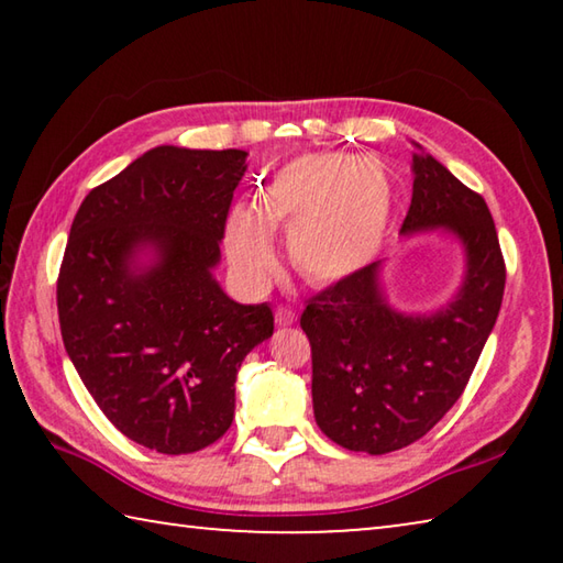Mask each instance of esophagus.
<instances>
[{
  "instance_id": "34e87169",
  "label": "esophagus",
  "mask_w": 563,
  "mask_h": 563,
  "mask_svg": "<svg viewBox=\"0 0 563 563\" xmlns=\"http://www.w3.org/2000/svg\"><path fill=\"white\" fill-rule=\"evenodd\" d=\"M295 320H298V316H295V310L288 308V305H278L275 308V322H278V328H288Z\"/></svg>"
}]
</instances>
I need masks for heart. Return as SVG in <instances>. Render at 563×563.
<instances>
[{"label": "heart", "mask_w": 563, "mask_h": 563, "mask_svg": "<svg viewBox=\"0 0 563 563\" xmlns=\"http://www.w3.org/2000/svg\"><path fill=\"white\" fill-rule=\"evenodd\" d=\"M395 211L387 170L352 154H308L265 180L255 213L235 208L225 245L235 273L265 283L275 268L268 231H288V253L308 283H335L375 258Z\"/></svg>", "instance_id": "heart-1"}]
</instances>
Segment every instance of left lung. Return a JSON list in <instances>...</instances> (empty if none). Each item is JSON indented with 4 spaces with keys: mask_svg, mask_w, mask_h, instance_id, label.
I'll return each instance as SVG.
<instances>
[{
    "mask_svg": "<svg viewBox=\"0 0 563 563\" xmlns=\"http://www.w3.org/2000/svg\"><path fill=\"white\" fill-rule=\"evenodd\" d=\"M412 203L402 235L446 228L464 243L466 273L456 298L432 316H402L369 263L302 310L312 350V409L332 442L387 454L432 430L462 397L497 322L507 265L484 198L440 161L412 156Z\"/></svg>",
    "mask_w": 563,
    "mask_h": 563,
    "instance_id": "obj_1",
    "label": "left lung"
}]
</instances>
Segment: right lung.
<instances>
[{"instance_id": "1", "label": "right lung", "mask_w": 563, "mask_h": 563, "mask_svg": "<svg viewBox=\"0 0 563 563\" xmlns=\"http://www.w3.org/2000/svg\"><path fill=\"white\" fill-rule=\"evenodd\" d=\"M245 151H146L89 190L56 280L64 347L109 422L161 454L228 432L243 357L273 335L268 302L213 278ZM155 263L135 265L139 250Z\"/></svg>"}]
</instances>
